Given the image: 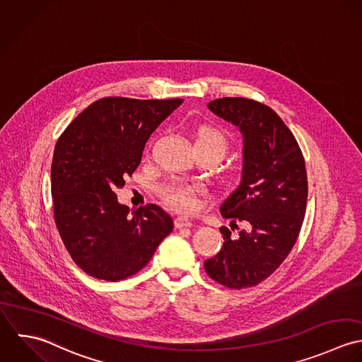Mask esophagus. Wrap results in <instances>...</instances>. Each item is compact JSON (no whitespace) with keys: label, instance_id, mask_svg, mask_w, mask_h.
Here are the masks:
<instances>
[{"label":"esophagus","instance_id":"1","mask_svg":"<svg viewBox=\"0 0 362 362\" xmlns=\"http://www.w3.org/2000/svg\"><path fill=\"white\" fill-rule=\"evenodd\" d=\"M175 226L176 228H187V226H192V221L186 217L175 218Z\"/></svg>","mask_w":362,"mask_h":362}]
</instances>
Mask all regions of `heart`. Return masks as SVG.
<instances>
[{
	"mask_svg": "<svg viewBox=\"0 0 362 362\" xmlns=\"http://www.w3.org/2000/svg\"><path fill=\"white\" fill-rule=\"evenodd\" d=\"M194 149L199 153H211L218 160L225 155L228 149V140L217 127L203 124L193 133ZM200 189L186 183H170L160 190V196L166 204L172 209L183 213L193 211L197 207V196Z\"/></svg>",
	"mask_w": 362,
	"mask_h": 362,
	"instance_id": "b5f03b06",
	"label": "heart"
}]
</instances>
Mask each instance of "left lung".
Returning a JSON list of instances; mask_svg holds the SVG:
<instances>
[{
  "label": "left lung",
  "mask_w": 362,
  "mask_h": 362,
  "mask_svg": "<svg viewBox=\"0 0 362 362\" xmlns=\"http://www.w3.org/2000/svg\"><path fill=\"white\" fill-rule=\"evenodd\" d=\"M218 117L243 136V169L239 186L221 206L230 228H219L223 245L204 262L207 274L228 288L255 287L270 277L293 247L306 210L305 159L293 134L269 106L246 98L209 103Z\"/></svg>",
  "instance_id": "left-lung-1"
}]
</instances>
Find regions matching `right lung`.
<instances>
[{"mask_svg": "<svg viewBox=\"0 0 362 362\" xmlns=\"http://www.w3.org/2000/svg\"><path fill=\"white\" fill-rule=\"evenodd\" d=\"M183 99L102 98L57 140L52 163L54 221L74 262L89 276L120 281L151 260L173 221L156 204L130 214L116 189L139 168L145 143Z\"/></svg>", "mask_w": 362, "mask_h": 362, "instance_id": "right-lung-1", "label": "right lung"}]
</instances>
